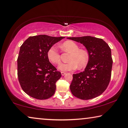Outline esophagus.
Segmentation results:
<instances>
[{
	"instance_id": "1",
	"label": "esophagus",
	"mask_w": 128,
	"mask_h": 128,
	"mask_svg": "<svg viewBox=\"0 0 128 128\" xmlns=\"http://www.w3.org/2000/svg\"><path fill=\"white\" fill-rule=\"evenodd\" d=\"M61 74H62V76H64V75L66 74V72H61Z\"/></svg>"
}]
</instances>
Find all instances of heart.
<instances>
[{
  "label": "heart",
  "mask_w": 128,
  "mask_h": 128,
  "mask_svg": "<svg viewBox=\"0 0 128 128\" xmlns=\"http://www.w3.org/2000/svg\"><path fill=\"white\" fill-rule=\"evenodd\" d=\"M62 48L66 51L70 53L68 63H62L58 66V69L62 71H71L78 67L82 70L86 66L89 61V55L86 50L79 49V46L74 42L68 40L62 44ZM49 60L54 64L60 62V54L55 46L50 47L47 52Z\"/></svg>",
  "instance_id": "heart-1"
}]
</instances>
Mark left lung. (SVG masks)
<instances>
[{
  "instance_id": "8db88e82",
  "label": "left lung",
  "mask_w": 128,
  "mask_h": 128,
  "mask_svg": "<svg viewBox=\"0 0 128 128\" xmlns=\"http://www.w3.org/2000/svg\"><path fill=\"white\" fill-rule=\"evenodd\" d=\"M67 38L83 44L89 54L85 70L73 74L70 85L72 93L82 100H90L100 96L110 80L113 60L110 47L102 38L90 36Z\"/></svg>"
}]
</instances>
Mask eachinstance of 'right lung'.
<instances>
[{"mask_svg": "<svg viewBox=\"0 0 128 128\" xmlns=\"http://www.w3.org/2000/svg\"><path fill=\"white\" fill-rule=\"evenodd\" d=\"M64 37L46 35L30 36L20 46L18 76L22 90L33 98L45 100L54 94L62 74L50 62L47 52Z\"/></svg>", "mask_w": 128, "mask_h": 128, "instance_id": "add662e5", "label": "right lung"}]
</instances>
